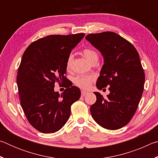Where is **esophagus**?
Segmentation results:
<instances>
[{
    "instance_id": "1",
    "label": "esophagus",
    "mask_w": 158,
    "mask_h": 158,
    "mask_svg": "<svg viewBox=\"0 0 158 158\" xmlns=\"http://www.w3.org/2000/svg\"><path fill=\"white\" fill-rule=\"evenodd\" d=\"M88 93L87 91H85V90H81V95L82 96H85Z\"/></svg>"
}]
</instances>
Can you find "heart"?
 <instances>
[{
	"mask_svg": "<svg viewBox=\"0 0 158 158\" xmlns=\"http://www.w3.org/2000/svg\"><path fill=\"white\" fill-rule=\"evenodd\" d=\"M82 54L86 58L90 63H96L98 60V54L94 49L90 48H85L82 51ZM73 60V56L70 54L68 56L66 61V68L68 69L70 68ZM95 81V77L93 75H79L74 79V82L77 86L82 89H87L90 86L91 83Z\"/></svg>",
	"mask_w": 158,
	"mask_h": 158,
	"instance_id": "b5f03b06",
	"label": "heart"
}]
</instances>
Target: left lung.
Returning a JSON list of instances; mask_svg holds the SVG:
<instances>
[{"label":"left lung","instance_id":"left-lung-1","mask_svg":"<svg viewBox=\"0 0 158 158\" xmlns=\"http://www.w3.org/2000/svg\"><path fill=\"white\" fill-rule=\"evenodd\" d=\"M104 58L96 86H109L106 98L95 92V103L90 111L95 121L107 130H118L132 119L143 91L145 74L135 47L113 32L91 33L85 36Z\"/></svg>","mask_w":158,"mask_h":158}]
</instances>
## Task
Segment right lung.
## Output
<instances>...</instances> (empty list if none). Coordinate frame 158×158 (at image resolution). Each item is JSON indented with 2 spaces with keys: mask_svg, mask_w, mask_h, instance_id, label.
Listing matches in <instances>:
<instances>
[{
  "mask_svg": "<svg viewBox=\"0 0 158 158\" xmlns=\"http://www.w3.org/2000/svg\"><path fill=\"white\" fill-rule=\"evenodd\" d=\"M84 35H48L23 53L17 77L20 103L28 122L40 132L60 130L70 116L71 105L80 98L79 89L72 86L65 74L67 58ZM56 82L66 83L61 94L54 90Z\"/></svg>",
  "mask_w": 158,
  "mask_h": 158,
  "instance_id": "obj_1",
  "label": "right lung"
}]
</instances>
